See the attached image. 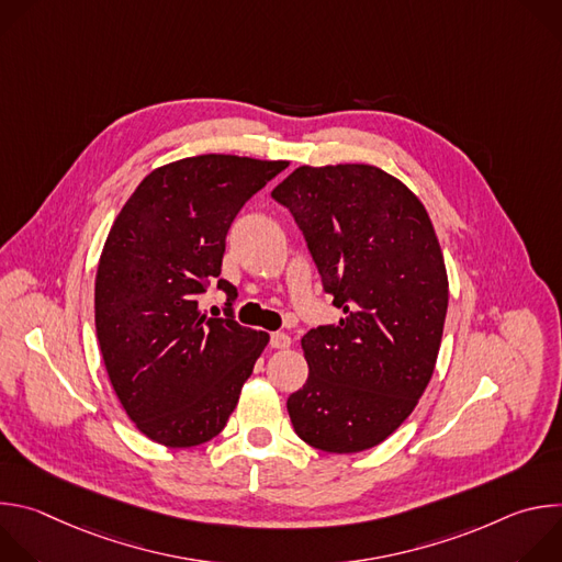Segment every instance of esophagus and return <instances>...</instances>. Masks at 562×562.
I'll return each instance as SVG.
<instances>
[{"mask_svg": "<svg viewBox=\"0 0 562 562\" xmlns=\"http://www.w3.org/2000/svg\"><path fill=\"white\" fill-rule=\"evenodd\" d=\"M269 345H271L273 349H289V347H291V336H286V334H282V331H276V334H271Z\"/></svg>", "mask_w": 562, "mask_h": 562, "instance_id": "obj_1", "label": "esophagus"}]
</instances>
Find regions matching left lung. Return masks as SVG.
<instances>
[{"label": "left lung", "instance_id": "obj_1", "mask_svg": "<svg viewBox=\"0 0 562 562\" xmlns=\"http://www.w3.org/2000/svg\"><path fill=\"white\" fill-rule=\"evenodd\" d=\"M271 198L345 311L302 338L308 378L286 400L291 425L319 451L371 449L414 412L438 358L449 289L434 224L403 182L369 165L300 167Z\"/></svg>", "mask_w": 562, "mask_h": 562}]
</instances>
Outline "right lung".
<instances>
[{"instance_id": "add662e5", "label": "right lung", "mask_w": 562, "mask_h": 562, "mask_svg": "<svg viewBox=\"0 0 562 562\" xmlns=\"http://www.w3.org/2000/svg\"><path fill=\"white\" fill-rule=\"evenodd\" d=\"M286 162L198 155L148 173L120 211L95 278V329L111 384L150 440L195 447L237 405L269 336L200 313L220 278L231 222Z\"/></svg>"}]
</instances>
